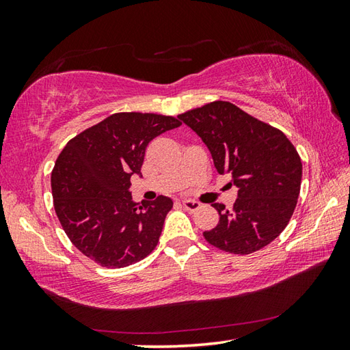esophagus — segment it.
Wrapping results in <instances>:
<instances>
[{"label":"esophagus","instance_id":"obj_1","mask_svg":"<svg viewBox=\"0 0 350 350\" xmlns=\"http://www.w3.org/2000/svg\"><path fill=\"white\" fill-rule=\"evenodd\" d=\"M182 206H183L187 211H189V212H196V211L200 209V203H198V202H194V200H183Z\"/></svg>","mask_w":350,"mask_h":350}]
</instances>
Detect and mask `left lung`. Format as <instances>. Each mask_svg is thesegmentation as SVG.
I'll use <instances>...</instances> for the list:
<instances>
[{"mask_svg": "<svg viewBox=\"0 0 350 350\" xmlns=\"http://www.w3.org/2000/svg\"><path fill=\"white\" fill-rule=\"evenodd\" d=\"M209 148L219 174L237 188L233 211L215 203L217 227L204 232L213 247L251 254L277 239L298 203L302 162L281 131L230 102L217 100L179 116Z\"/></svg>", "mask_w": 350, "mask_h": 350, "instance_id": "1", "label": "left lung"}]
</instances>
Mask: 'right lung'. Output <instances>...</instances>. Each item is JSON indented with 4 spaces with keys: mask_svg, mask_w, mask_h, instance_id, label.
<instances>
[{
    "mask_svg": "<svg viewBox=\"0 0 350 350\" xmlns=\"http://www.w3.org/2000/svg\"><path fill=\"white\" fill-rule=\"evenodd\" d=\"M174 117L117 113L72 138L51 174L54 207L70 242L103 267H124L158 245L173 200L133 203L131 176H141L146 147L179 128Z\"/></svg>",
    "mask_w": 350,
    "mask_h": 350,
    "instance_id": "obj_1",
    "label": "right lung"
}]
</instances>
